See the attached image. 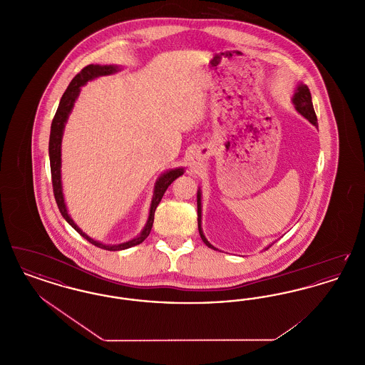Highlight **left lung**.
<instances>
[{"label": "left lung", "instance_id": "1", "mask_svg": "<svg viewBox=\"0 0 365 365\" xmlns=\"http://www.w3.org/2000/svg\"><path fill=\"white\" fill-rule=\"evenodd\" d=\"M295 109L304 116L307 118L309 122L312 123L313 125H317V118H316V113H314V109H313L312 104V96H311V91L308 86L305 85H301V86L297 88V93L294 94ZM197 212H198V231H200V235L202 238V241L205 242L207 246L215 249L210 243L207 241V238L204 237L202 234V230H201V192L198 191L197 192Z\"/></svg>", "mask_w": 365, "mask_h": 365}]
</instances>
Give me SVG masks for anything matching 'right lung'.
I'll use <instances>...</instances> for the list:
<instances>
[{"label":"right lung","instance_id":"1","mask_svg":"<svg viewBox=\"0 0 365 365\" xmlns=\"http://www.w3.org/2000/svg\"><path fill=\"white\" fill-rule=\"evenodd\" d=\"M118 68L113 66H87L83 70L81 71L79 73L75 75V78L71 81L70 85L67 87L66 93L63 94L58 108L56 110V115L53 118L52 127H51V138H49V157H51V173H52V185H53V194L57 202V207L60 209L63 217L70 223L71 226L73 227L85 240L88 242L93 243L97 247H101L105 250H122V249H128L131 246H135L139 243L143 242L148 235L152 231L153 227V222H155V210H156L157 205L160 204L163 195L165 190L168 189V186L174 182L176 178H179L180 175H183V170L178 168V170H171L167 174L163 175L156 183V189H155V195L152 200V207H150V215H149V220L146 223V226L143 228V231L140 232L138 238L130 241V242L122 243V245H115V246H108V245H103V243L93 241L91 238H88L86 234L73 223V220L71 219L66 204H64V198H63V191H61V179H60V165H61V135H63V130H64V124L68 119L71 109L73 106V103L76 100V97L79 96L81 91V86H83L87 81L94 79L97 76L101 75H109L116 72Z\"/></svg>","mask_w":365,"mask_h":365}]
</instances>
